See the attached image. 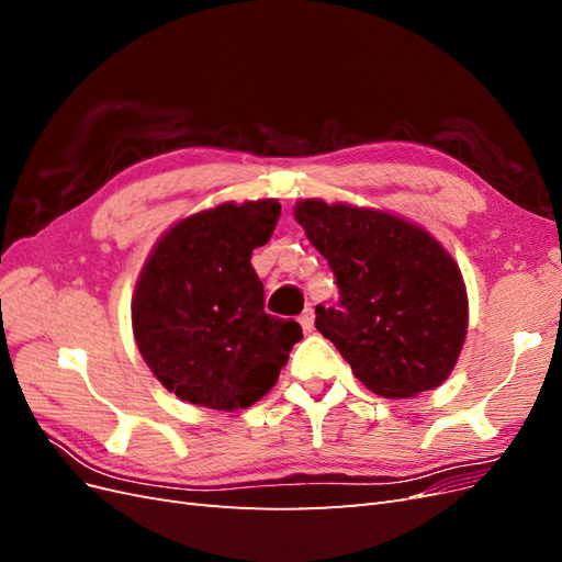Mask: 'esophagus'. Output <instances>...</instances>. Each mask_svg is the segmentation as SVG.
I'll use <instances>...</instances> for the list:
<instances>
[{"instance_id": "obj_1", "label": "esophagus", "mask_w": 562, "mask_h": 562, "mask_svg": "<svg viewBox=\"0 0 562 562\" xmlns=\"http://www.w3.org/2000/svg\"><path fill=\"white\" fill-rule=\"evenodd\" d=\"M300 326H302L304 330H312V328H314V310H312V307H307V310H304V312L300 314Z\"/></svg>"}]
</instances>
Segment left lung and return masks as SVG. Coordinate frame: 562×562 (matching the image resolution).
<instances>
[{
	"label": "left lung",
	"instance_id": "left-lung-1",
	"mask_svg": "<svg viewBox=\"0 0 562 562\" xmlns=\"http://www.w3.org/2000/svg\"><path fill=\"white\" fill-rule=\"evenodd\" d=\"M293 213L339 288L337 310L316 307V330L353 375L384 398L443 384L469 328L467 285L452 255L386 211L302 199Z\"/></svg>",
	"mask_w": 562,
	"mask_h": 562
}]
</instances>
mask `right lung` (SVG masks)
I'll return each instance as SVG.
<instances>
[{"label":"right lung","mask_w":562,"mask_h":562,"mask_svg":"<svg viewBox=\"0 0 562 562\" xmlns=\"http://www.w3.org/2000/svg\"><path fill=\"white\" fill-rule=\"evenodd\" d=\"M281 203L225 201L168 227L131 302L138 351L155 378L192 405L239 411L277 384L297 321L265 312L250 255L274 234Z\"/></svg>","instance_id":"add662e5"}]
</instances>
